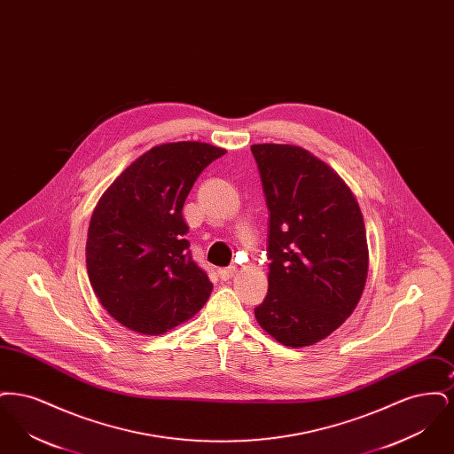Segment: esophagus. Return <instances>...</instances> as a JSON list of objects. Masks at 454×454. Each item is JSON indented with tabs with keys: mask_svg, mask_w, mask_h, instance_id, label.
Returning <instances> with one entry per match:
<instances>
[{
	"mask_svg": "<svg viewBox=\"0 0 454 454\" xmlns=\"http://www.w3.org/2000/svg\"><path fill=\"white\" fill-rule=\"evenodd\" d=\"M237 274V267H224L217 270V276L221 281H230Z\"/></svg>",
	"mask_w": 454,
	"mask_h": 454,
	"instance_id": "34e87169",
	"label": "esophagus"
}]
</instances>
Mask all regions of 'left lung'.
<instances>
[{
    "instance_id": "8db88e82",
    "label": "left lung",
    "mask_w": 454,
    "mask_h": 454,
    "mask_svg": "<svg viewBox=\"0 0 454 454\" xmlns=\"http://www.w3.org/2000/svg\"><path fill=\"white\" fill-rule=\"evenodd\" d=\"M269 209V291L260 326L282 346L326 339L356 309L366 286V226L346 182L313 153L252 145Z\"/></svg>"
}]
</instances>
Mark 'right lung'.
I'll use <instances>...</instances> for the list:
<instances>
[{
	"instance_id": "right-lung-1",
	"label": "right lung",
	"mask_w": 454,
	"mask_h": 454,
	"mask_svg": "<svg viewBox=\"0 0 454 454\" xmlns=\"http://www.w3.org/2000/svg\"><path fill=\"white\" fill-rule=\"evenodd\" d=\"M224 153L200 141L153 146L98 199L88 226V278L122 326L161 335L209 300L213 282L191 257L182 209L197 176Z\"/></svg>"
}]
</instances>
